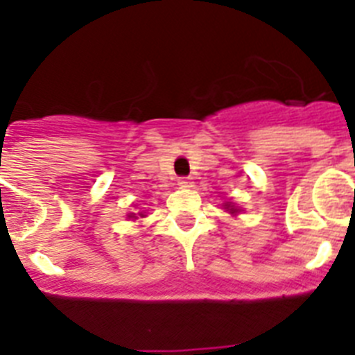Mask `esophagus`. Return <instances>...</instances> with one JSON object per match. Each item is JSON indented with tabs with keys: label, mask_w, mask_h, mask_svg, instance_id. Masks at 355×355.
Instances as JSON below:
<instances>
[{
	"label": "esophagus",
	"mask_w": 355,
	"mask_h": 355,
	"mask_svg": "<svg viewBox=\"0 0 355 355\" xmlns=\"http://www.w3.org/2000/svg\"><path fill=\"white\" fill-rule=\"evenodd\" d=\"M178 184H180L181 188H192L193 181L192 178H180V180H178Z\"/></svg>",
	"instance_id": "1"
}]
</instances>
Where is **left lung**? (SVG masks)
Here are the masks:
<instances>
[{"instance_id":"obj_1","label":"left lung","mask_w":355,"mask_h":355,"mask_svg":"<svg viewBox=\"0 0 355 355\" xmlns=\"http://www.w3.org/2000/svg\"><path fill=\"white\" fill-rule=\"evenodd\" d=\"M225 209H227V211H229V213H233V215H234V213H238V208H236V206L225 205Z\"/></svg>"}]
</instances>
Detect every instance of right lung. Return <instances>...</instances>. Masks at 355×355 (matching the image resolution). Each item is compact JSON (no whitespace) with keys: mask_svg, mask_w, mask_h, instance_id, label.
<instances>
[{"mask_svg":"<svg viewBox=\"0 0 355 355\" xmlns=\"http://www.w3.org/2000/svg\"><path fill=\"white\" fill-rule=\"evenodd\" d=\"M139 215H140V216H144V213H139ZM130 216H135V213H131ZM135 218H137V216H135Z\"/></svg>","mask_w":355,"mask_h":355,"instance_id":"1","label":"right lung"}]
</instances>
